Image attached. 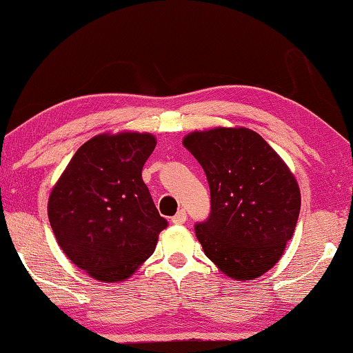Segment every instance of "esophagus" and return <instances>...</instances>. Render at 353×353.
Listing matches in <instances>:
<instances>
[{"mask_svg": "<svg viewBox=\"0 0 353 353\" xmlns=\"http://www.w3.org/2000/svg\"><path fill=\"white\" fill-rule=\"evenodd\" d=\"M185 221H187V212L183 211V210H179L177 211V214L172 217V222H174V224H185Z\"/></svg>", "mask_w": 353, "mask_h": 353, "instance_id": "esophagus-1", "label": "esophagus"}]
</instances>
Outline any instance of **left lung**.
Instances as JSON below:
<instances>
[{"label":"left lung","instance_id":"left-lung-1","mask_svg":"<svg viewBox=\"0 0 353 353\" xmlns=\"http://www.w3.org/2000/svg\"><path fill=\"white\" fill-rule=\"evenodd\" d=\"M211 190V214L196 224L208 259L236 281L270 270L292 238L301 210L297 181L281 157L248 128H212L183 137Z\"/></svg>","mask_w":353,"mask_h":353}]
</instances>
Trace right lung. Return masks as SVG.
Returning a JSON list of instances; mask_svg holds the SVG:
<instances>
[{"mask_svg":"<svg viewBox=\"0 0 353 353\" xmlns=\"http://www.w3.org/2000/svg\"><path fill=\"white\" fill-rule=\"evenodd\" d=\"M150 132H103L84 142L52 187L48 216L68 259L103 283L125 281L168 225L142 181Z\"/></svg>","mask_w":353,"mask_h":353,"instance_id":"obj_1","label":"right lung"}]
</instances>
